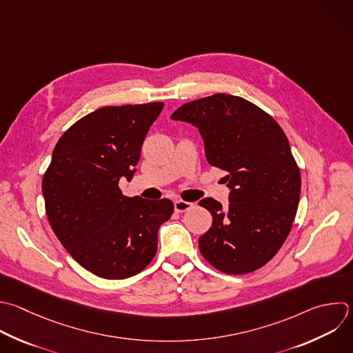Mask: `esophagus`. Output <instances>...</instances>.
<instances>
[{
	"label": "esophagus",
	"mask_w": 353,
	"mask_h": 353,
	"mask_svg": "<svg viewBox=\"0 0 353 353\" xmlns=\"http://www.w3.org/2000/svg\"><path fill=\"white\" fill-rule=\"evenodd\" d=\"M192 207H193V203L183 201V200H175V203H174V208L176 212H185V211L190 210Z\"/></svg>",
	"instance_id": "1"
}]
</instances>
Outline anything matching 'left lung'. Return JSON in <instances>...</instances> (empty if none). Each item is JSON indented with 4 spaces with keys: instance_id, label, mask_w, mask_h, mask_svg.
I'll return each mask as SVG.
<instances>
[{
    "instance_id": "8db88e82",
    "label": "left lung",
    "mask_w": 353,
    "mask_h": 353,
    "mask_svg": "<svg viewBox=\"0 0 353 353\" xmlns=\"http://www.w3.org/2000/svg\"><path fill=\"white\" fill-rule=\"evenodd\" d=\"M171 119L199 128L207 161L228 172V208L211 197L199 203L212 215L200 252L229 274L263 266L287 239L299 203L301 174L285 134L262 109L226 94L188 102Z\"/></svg>"
}]
</instances>
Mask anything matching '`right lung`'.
<instances>
[{
  "label": "right lung",
  "instance_id": "add662e5",
  "mask_svg": "<svg viewBox=\"0 0 353 353\" xmlns=\"http://www.w3.org/2000/svg\"><path fill=\"white\" fill-rule=\"evenodd\" d=\"M164 103L106 106L74 123L58 141L43 178L46 211L68 252L103 279L143 270L157 251V233L174 204L123 196L145 137Z\"/></svg>",
  "mask_w": 353,
  "mask_h": 353
}]
</instances>
